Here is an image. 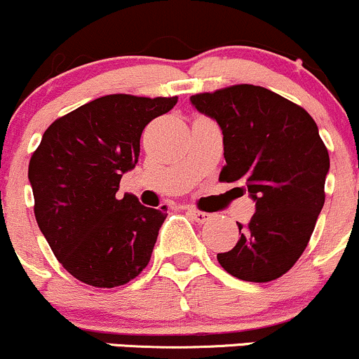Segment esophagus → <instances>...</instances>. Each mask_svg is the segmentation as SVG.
<instances>
[{"label":"esophagus","mask_w":359,"mask_h":359,"mask_svg":"<svg viewBox=\"0 0 359 359\" xmlns=\"http://www.w3.org/2000/svg\"><path fill=\"white\" fill-rule=\"evenodd\" d=\"M187 214L189 216H192L194 221L201 222V224H203V222H208L212 217V214L199 211V209H194V208H187Z\"/></svg>","instance_id":"34e87169"}]
</instances>
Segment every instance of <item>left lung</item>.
I'll use <instances>...</instances> for the list:
<instances>
[{
	"label": "left lung",
	"mask_w": 359,
	"mask_h": 359,
	"mask_svg": "<svg viewBox=\"0 0 359 359\" xmlns=\"http://www.w3.org/2000/svg\"><path fill=\"white\" fill-rule=\"evenodd\" d=\"M191 102L222 131L219 180L241 182V192L257 203L248 226L238 222L236 246L217 253V262L246 282L282 277L307 248L325 199L329 154L316 121L295 102L253 84L196 94Z\"/></svg>",
	"instance_id": "left-lung-1"
}]
</instances>
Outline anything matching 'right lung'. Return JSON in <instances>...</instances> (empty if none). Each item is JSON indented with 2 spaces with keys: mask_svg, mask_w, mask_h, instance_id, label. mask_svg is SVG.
<instances>
[{
  "mask_svg": "<svg viewBox=\"0 0 359 359\" xmlns=\"http://www.w3.org/2000/svg\"><path fill=\"white\" fill-rule=\"evenodd\" d=\"M175 104L177 96L109 94L45 130L28 165L35 219L62 266L81 282L125 285L150 262L165 205L145 208L116 192L137 165L145 126Z\"/></svg>",
  "mask_w": 359,
  "mask_h": 359,
  "instance_id": "obj_1",
  "label": "right lung"
}]
</instances>
